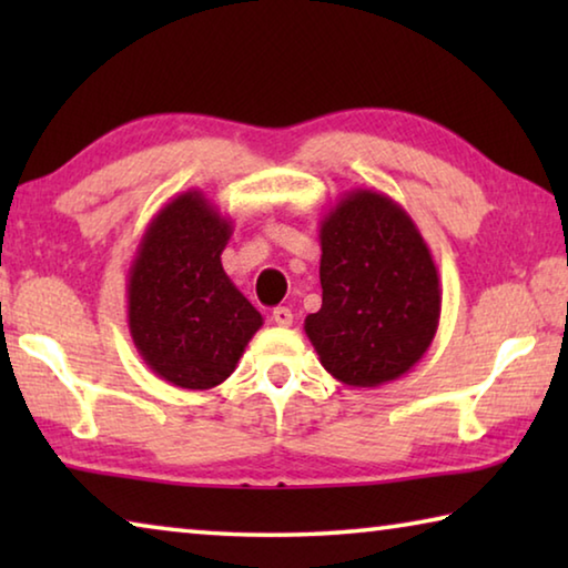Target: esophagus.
<instances>
[{
  "label": "esophagus",
  "mask_w": 568,
  "mask_h": 568,
  "mask_svg": "<svg viewBox=\"0 0 568 568\" xmlns=\"http://www.w3.org/2000/svg\"><path fill=\"white\" fill-rule=\"evenodd\" d=\"M273 321L275 325H281V328H287V325H293V313L287 311V307H275Z\"/></svg>",
  "instance_id": "1"
}]
</instances>
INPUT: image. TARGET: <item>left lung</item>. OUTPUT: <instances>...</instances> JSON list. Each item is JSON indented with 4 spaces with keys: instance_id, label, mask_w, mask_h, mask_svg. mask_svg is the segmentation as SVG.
Masks as SVG:
<instances>
[{
    "instance_id": "left-lung-1",
    "label": "left lung",
    "mask_w": 568,
    "mask_h": 568,
    "mask_svg": "<svg viewBox=\"0 0 568 568\" xmlns=\"http://www.w3.org/2000/svg\"><path fill=\"white\" fill-rule=\"evenodd\" d=\"M323 305L305 318L323 368L353 388L400 378L436 338L434 255L396 200L348 190L321 220Z\"/></svg>"
}]
</instances>
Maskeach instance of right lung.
<instances>
[{
	"label": "right lung",
	"instance_id": "obj_1",
	"mask_svg": "<svg viewBox=\"0 0 568 568\" xmlns=\"http://www.w3.org/2000/svg\"><path fill=\"white\" fill-rule=\"evenodd\" d=\"M233 220L200 190L180 192L150 225L128 275V325L142 361L187 390L223 383L263 315L223 271Z\"/></svg>",
	"mask_w": 568,
	"mask_h": 568
}]
</instances>
